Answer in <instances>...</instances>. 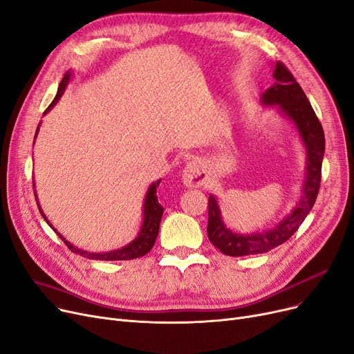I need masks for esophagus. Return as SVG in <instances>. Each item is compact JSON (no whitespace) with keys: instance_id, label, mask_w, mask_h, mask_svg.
I'll return each mask as SVG.
<instances>
[{"instance_id":"1","label":"esophagus","mask_w":354,"mask_h":354,"mask_svg":"<svg viewBox=\"0 0 354 354\" xmlns=\"http://www.w3.org/2000/svg\"><path fill=\"white\" fill-rule=\"evenodd\" d=\"M207 181V174L205 165L201 160H192L183 169V183L186 187H202Z\"/></svg>"}]
</instances>
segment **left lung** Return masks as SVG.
Returning <instances> with one entry per match:
<instances>
[{"label":"left lung","instance_id":"8db88e82","mask_svg":"<svg viewBox=\"0 0 354 354\" xmlns=\"http://www.w3.org/2000/svg\"><path fill=\"white\" fill-rule=\"evenodd\" d=\"M273 78L274 82L272 86L261 93L260 103L266 107L276 109L279 115L292 123L296 133L299 135L306 155L301 197L289 214L274 223L272 228L241 234L226 226L216 196L210 194L207 205V236L210 243L225 256H252V254H263L283 244L299 228L318 196L325 151L322 126L304 90L285 65L280 62L273 65Z\"/></svg>","mask_w":354,"mask_h":354}]
</instances>
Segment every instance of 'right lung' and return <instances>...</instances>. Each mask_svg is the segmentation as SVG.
I'll return each mask as SVG.
<instances>
[{
  "instance_id": "add662e5",
  "label": "right lung",
  "mask_w": 354,
  "mask_h": 354,
  "mask_svg": "<svg viewBox=\"0 0 354 354\" xmlns=\"http://www.w3.org/2000/svg\"><path fill=\"white\" fill-rule=\"evenodd\" d=\"M73 71H68V73L65 74V77L62 78L59 87H58V93H56L53 102L50 103V106L46 109L45 115L48 111H50L55 104L59 102V98L62 97V94L65 93L68 84L71 82V80H73ZM39 128H40V123L37 126L36 129V135H35V140L37 138V133H39ZM160 180L153 181L152 185L148 187V192L145 194V199H144V209H142V225H140V230L138 232V235L132 239V241L129 244H126L124 247L122 248H118V250H111V251H106V252H90V251H86V250H81L78 247H75L74 244H71L68 239L59 234L58 231H56L55 226L49 222V219L46 218V215L44 214V210H41L40 207V203H39V199H37V193L35 190V197H36V203H37V207L40 210L41 216H44V219L48 222V225L50 226V228L58 234V236L62 239V241L66 244V247L75 252V254H80V256L86 257V259H90V260H103V261H118V260H133V259H138V257H142L145 256L147 252H149V250L153 247L155 244V239H157V235H158V231H160V222H161V218H162V212H164V207L160 205L158 202V197H157V187L160 186ZM33 189H35V185H33Z\"/></svg>"
}]
</instances>
